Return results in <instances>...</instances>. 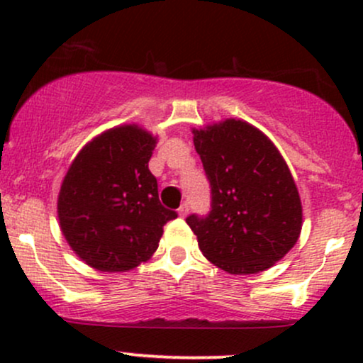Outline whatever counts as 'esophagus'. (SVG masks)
Returning a JSON list of instances; mask_svg holds the SVG:
<instances>
[{
  "label": "esophagus",
  "instance_id": "1",
  "mask_svg": "<svg viewBox=\"0 0 363 363\" xmlns=\"http://www.w3.org/2000/svg\"><path fill=\"white\" fill-rule=\"evenodd\" d=\"M177 213H179V216H182V218H184V216L189 213V205H187V203H182V205L179 206Z\"/></svg>",
  "mask_w": 363,
  "mask_h": 363
}]
</instances>
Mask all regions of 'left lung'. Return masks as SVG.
I'll return each instance as SVG.
<instances>
[{"label": "left lung", "mask_w": 363, "mask_h": 363, "mask_svg": "<svg viewBox=\"0 0 363 363\" xmlns=\"http://www.w3.org/2000/svg\"><path fill=\"white\" fill-rule=\"evenodd\" d=\"M211 186V211L186 222L203 256L230 274L272 268L302 230V203L273 141L242 119L193 129Z\"/></svg>", "instance_id": "left-lung-1"}]
</instances>
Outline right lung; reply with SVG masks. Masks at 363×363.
I'll list each match as a JSON object with an SVG mask.
<instances>
[{"instance_id":"1","label":"right lung","mask_w":363,"mask_h":363,"mask_svg":"<svg viewBox=\"0 0 363 363\" xmlns=\"http://www.w3.org/2000/svg\"><path fill=\"white\" fill-rule=\"evenodd\" d=\"M157 138L138 124L95 136L80 150L57 196L66 242L83 262L129 272L157 251L164 225L177 213L162 206L148 162Z\"/></svg>"}]
</instances>
